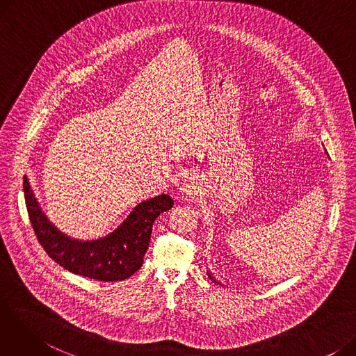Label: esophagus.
<instances>
[{
  "label": "esophagus",
  "instance_id": "1",
  "mask_svg": "<svg viewBox=\"0 0 356 356\" xmlns=\"http://www.w3.org/2000/svg\"><path fill=\"white\" fill-rule=\"evenodd\" d=\"M181 191H183V192H186L188 195H192V192H193V186H192V184H184L183 188H181Z\"/></svg>",
  "mask_w": 356,
  "mask_h": 356
}]
</instances>
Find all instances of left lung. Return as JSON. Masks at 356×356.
I'll list each match as a JSON object with an SVG mask.
<instances>
[{"label":"left lung","instance_id":"left-lung-1","mask_svg":"<svg viewBox=\"0 0 356 356\" xmlns=\"http://www.w3.org/2000/svg\"><path fill=\"white\" fill-rule=\"evenodd\" d=\"M208 277H209V278H211V280H212V282H213V283H218V282H216V280H215V278H213V277H212V274H211V273H209V271H208ZM218 284H219V283H218Z\"/></svg>","mask_w":356,"mask_h":356}]
</instances>
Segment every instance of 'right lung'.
<instances>
[{
  "label": "right lung",
  "mask_w": 356,
  "mask_h": 356,
  "mask_svg": "<svg viewBox=\"0 0 356 356\" xmlns=\"http://www.w3.org/2000/svg\"><path fill=\"white\" fill-rule=\"evenodd\" d=\"M23 186L31 227L47 255L65 270L98 282H121L141 268L154 220L175 204L167 195L145 200L108 236L82 242L62 234L47 219L34 197L27 176Z\"/></svg>",
  "instance_id": "right-lung-1"
}]
</instances>
